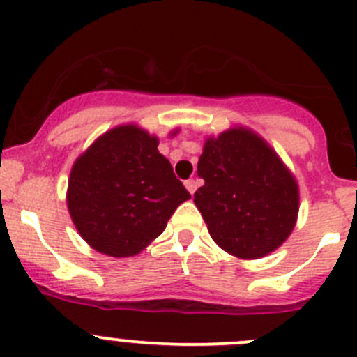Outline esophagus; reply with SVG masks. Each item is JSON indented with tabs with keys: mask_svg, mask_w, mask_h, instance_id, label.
Here are the masks:
<instances>
[{
	"mask_svg": "<svg viewBox=\"0 0 357 357\" xmlns=\"http://www.w3.org/2000/svg\"><path fill=\"white\" fill-rule=\"evenodd\" d=\"M185 186H186V190H188V192L193 195V193H195V190H197V181H195V179H186Z\"/></svg>",
	"mask_w": 357,
	"mask_h": 357,
	"instance_id": "1",
	"label": "esophagus"
}]
</instances>
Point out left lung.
Returning <instances> with one entry per match:
<instances>
[{
	"mask_svg": "<svg viewBox=\"0 0 357 357\" xmlns=\"http://www.w3.org/2000/svg\"><path fill=\"white\" fill-rule=\"evenodd\" d=\"M193 195L212 240L240 259L276 250L294 229L298 186L275 150L254 131L233 128L207 138Z\"/></svg>",
	"mask_w": 357,
	"mask_h": 357,
	"instance_id": "obj_1",
	"label": "left lung"
}]
</instances>
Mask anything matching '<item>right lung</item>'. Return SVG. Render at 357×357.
<instances>
[{
  "instance_id": "1",
  "label": "right lung",
  "mask_w": 357,
  "mask_h": 357,
  "mask_svg": "<svg viewBox=\"0 0 357 357\" xmlns=\"http://www.w3.org/2000/svg\"><path fill=\"white\" fill-rule=\"evenodd\" d=\"M157 146L155 136L138 126H117L72 165L67 207L95 250L110 257L139 254L192 199Z\"/></svg>"
}]
</instances>
